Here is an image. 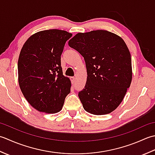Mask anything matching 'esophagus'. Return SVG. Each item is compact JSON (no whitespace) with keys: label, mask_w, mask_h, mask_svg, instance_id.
Wrapping results in <instances>:
<instances>
[{"label":"esophagus","mask_w":155,"mask_h":155,"mask_svg":"<svg viewBox=\"0 0 155 155\" xmlns=\"http://www.w3.org/2000/svg\"><path fill=\"white\" fill-rule=\"evenodd\" d=\"M70 80H71V84H74L75 81V78H74V77H71V78H70Z\"/></svg>","instance_id":"esophagus-1"}]
</instances>
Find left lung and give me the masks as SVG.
Instances as JSON below:
<instances>
[{
    "mask_svg": "<svg viewBox=\"0 0 155 155\" xmlns=\"http://www.w3.org/2000/svg\"><path fill=\"white\" fill-rule=\"evenodd\" d=\"M68 44L86 62L87 81L78 94L84 110L95 115L112 112L132 81L131 56L124 41L110 31L96 30L79 33Z\"/></svg>",
    "mask_w": 155,
    "mask_h": 155,
    "instance_id": "left-lung-1",
    "label": "left lung"
}]
</instances>
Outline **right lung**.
Here are the masks:
<instances>
[{"label":"right lung","mask_w":155,"mask_h":155,"mask_svg":"<svg viewBox=\"0 0 155 155\" xmlns=\"http://www.w3.org/2000/svg\"><path fill=\"white\" fill-rule=\"evenodd\" d=\"M71 33L41 31L25 43L18 61V84L25 99L39 112L54 114L64 106L71 81L63 75L61 55Z\"/></svg>","instance_id":"right-lung-1"}]
</instances>
